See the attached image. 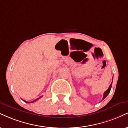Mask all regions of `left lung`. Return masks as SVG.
Masks as SVG:
<instances>
[{
	"mask_svg": "<svg viewBox=\"0 0 128 128\" xmlns=\"http://www.w3.org/2000/svg\"><path fill=\"white\" fill-rule=\"evenodd\" d=\"M112 83H111V84L110 85L109 87H108V89L107 90L105 91L104 93V95H103V98H102V100H104V99L107 96H108V94H109V92H110V90H111V88H112Z\"/></svg>",
	"mask_w": 128,
	"mask_h": 128,
	"instance_id": "left-lung-1",
	"label": "left lung"
}]
</instances>
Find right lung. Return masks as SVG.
<instances>
[{"instance_id": "1", "label": "right lung", "mask_w": 128, "mask_h": 128, "mask_svg": "<svg viewBox=\"0 0 128 128\" xmlns=\"http://www.w3.org/2000/svg\"><path fill=\"white\" fill-rule=\"evenodd\" d=\"M41 97H42V96H41V97H40L39 98H37V99H36V100H33V101H32V102H26V100H22L24 102H26V103H31V102H36V101H37L38 100H39V99Z\"/></svg>"}]
</instances>
